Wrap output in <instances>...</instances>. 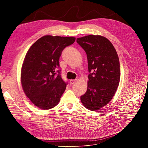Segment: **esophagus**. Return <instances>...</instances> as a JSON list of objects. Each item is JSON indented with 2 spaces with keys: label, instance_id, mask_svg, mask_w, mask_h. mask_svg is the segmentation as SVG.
<instances>
[{
  "label": "esophagus",
  "instance_id": "1",
  "mask_svg": "<svg viewBox=\"0 0 148 148\" xmlns=\"http://www.w3.org/2000/svg\"><path fill=\"white\" fill-rule=\"evenodd\" d=\"M76 82H77V80H70L69 83H70V84H74Z\"/></svg>",
  "mask_w": 148,
  "mask_h": 148
}]
</instances>
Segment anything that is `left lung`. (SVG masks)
Here are the masks:
<instances>
[{
    "instance_id": "left-lung-1",
    "label": "left lung",
    "mask_w": 148,
    "mask_h": 148,
    "mask_svg": "<svg viewBox=\"0 0 148 148\" xmlns=\"http://www.w3.org/2000/svg\"><path fill=\"white\" fill-rule=\"evenodd\" d=\"M87 54L88 88L80 97L83 106L97 110L107 105L114 95L120 81L119 60L114 46L107 38L88 35L77 39Z\"/></svg>"
}]
</instances>
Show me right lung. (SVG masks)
Wrapping results in <instances>:
<instances>
[{"label": "right lung", "mask_w": 148, "mask_h": 148, "mask_svg": "<svg viewBox=\"0 0 148 148\" xmlns=\"http://www.w3.org/2000/svg\"><path fill=\"white\" fill-rule=\"evenodd\" d=\"M74 37L45 35L27 51L21 67V82L26 95L42 110L59 103L66 89L60 76L59 60L63 50L73 44Z\"/></svg>", "instance_id": "right-lung-1"}]
</instances>
